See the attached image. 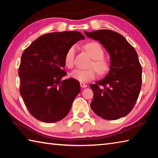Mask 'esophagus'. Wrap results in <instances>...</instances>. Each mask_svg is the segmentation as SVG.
I'll use <instances>...</instances> for the list:
<instances>
[{"mask_svg":"<svg viewBox=\"0 0 158 158\" xmlns=\"http://www.w3.org/2000/svg\"><path fill=\"white\" fill-rule=\"evenodd\" d=\"M80 85H81V88H86L87 87V85L84 84V82H81L80 83Z\"/></svg>","mask_w":158,"mask_h":158,"instance_id":"1","label":"esophagus"}]
</instances>
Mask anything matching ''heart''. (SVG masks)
Returning a JSON list of instances; mask_svg holds the SVG:
<instances>
[{"label": "heart", "instance_id": "heart-1", "mask_svg": "<svg viewBox=\"0 0 158 158\" xmlns=\"http://www.w3.org/2000/svg\"><path fill=\"white\" fill-rule=\"evenodd\" d=\"M85 49L93 59L89 66L90 68L87 69H77L70 73L72 78L80 82L91 81L95 78L97 73L100 75H105L109 70V64L107 60L103 58L105 56V52L100 44L96 42H89L85 45ZM75 53V46L69 47L65 53L64 64L68 69L74 68Z\"/></svg>", "mask_w": 158, "mask_h": 158}]
</instances>
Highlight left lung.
<instances>
[{"label": "left lung", "mask_w": 158, "mask_h": 158, "mask_svg": "<svg viewBox=\"0 0 158 158\" xmlns=\"http://www.w3.org/2000/svg\"><path fill=\"white\" fill-rule=\"evenodd\" d=\"M100 41L111 58L110 70L105 78L91 84L92 110L105 120H116L132 111L137 102L142 83V68L135 48L126 39L111 30L85 31Z\"/></svg>", "instance_id": "left-lung-1"}]
</instances>
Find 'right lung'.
Segmentation results:
<instances>
[{
    "label": "right lung",
    "instance_id": "1",
    "mask_svg": "<svg viewBox=\"0 0 158 158\" xmlns=\"http://www.w3.org/2000/svg\"><path fill=\"white\" fill-rule=\"evenodd\" d=\"M85 38L77 31L50 33L39 37L23 51L19 69L20 94L26 107L39 121L52 123L65 118L80 92L67 73L64 56L69 47Z\"/></svg>",
    "mask_w": 158,
    "mask_h": 158
}]
</instances>
